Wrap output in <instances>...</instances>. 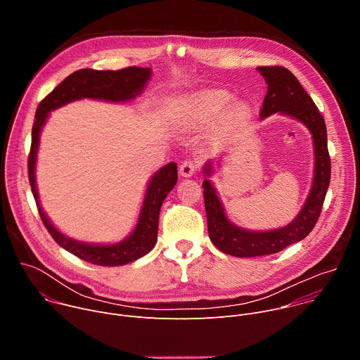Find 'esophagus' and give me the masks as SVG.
I'll use <instances>...</instances> for the list:
<instances>
[{"mask_svg": "<svg viewBox=\"0 0 360 360\" xmlns=\"http://www.w3.org/2000/svg\"><path fill=\"white\" fill-rule=\"evenodd\" d=\"M198 169V164L195 161H184L179 167V174L184 176V178H189L193 175V172Z\"/></svg>", "mask_w": 360, "mask_h": 360, "instance_id": "34e87169", "label": "esophagus"}]
</instances>
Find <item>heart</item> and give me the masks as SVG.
Wrapping results in <instances>:
<instances>
[{
  "instance_id": "b5f03b06",
  "label": "heart",
  "mask_w": 360,
  "mask_h": 360,
  "mask_svg": "<svg viewBox=\"0 0 360 360\" xmlns=\"http://www.w3.org/2000/svg\"><path fill=\"white\" fill-rule=\"evenodd\" d=\"M232 95L225 89H202L192 92L178 102V111L186 121L202 125L212 121L229 104ZM249 117V107L245 102H236L224 115L222 125L226 129L242 125Z\"/></svg>"
}]
</instances>
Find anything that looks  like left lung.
I'll use <instances>...</instances> for the list:
<instances>
[{
  "label": "left lung",
  "mask_w": 360,
  "mask_h": 360,
  "mask_svg": "<svg viewBox=\"0 0 360 360\" xmlns=\"http://www.w3.org/2000/svg\"><path fill=\"white\" fill-rule=\"evenodd\" d=\"M258 71L268 84L261 118L281 112L307 127L312 134L315 146V176L311 193L299 215L289 225L266 232L246 231L229 222L214 185L210 179L203 181L202 186L210 238L221 252L238 256V258L276 253L309 235L321 217L322 205L330 182V157L328 150L326 125L315 102L289 70L272 65L258 67ZM203 174L211 176V162L205 165Z\"/></svg>",
  "instance_id": "8db88e82"
}]
</instances>
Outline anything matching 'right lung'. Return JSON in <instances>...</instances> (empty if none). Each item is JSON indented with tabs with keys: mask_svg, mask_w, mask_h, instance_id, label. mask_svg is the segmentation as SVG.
<instances>
[{
	"mask_svg": "<svg viewBox=\"0 0 360 360\" xmlns=\"http://www.w3.org/2000/svg\"><path fill=\"white\" fill-rule=\"evenodd\" d=\"M150 78L149 68L128 67L118 71H95L79 70L68 75L57 88L51 91L41 102L35 112V121L32 125V139L28 155V178L34 199L37 202L38 214L49 235L54 240L79 259L101 266H121L132 261L139 259L146 255L157 243L158 221L162 202L167 195L174 189L178 181L176 164L171 162L161 168L153 175L148 184L145 199L141 208V214L134 232L115 245H92L74 240L49 222L48 217L42 211L38 200V189L35 185V162L39 143V134L42 125L48 118V112L60 108L71 101L81 98L105 99L111 102L129 101L139 95Z\"/></svg>",
	"mask_w": 360,
	"mask_h": 360,
	"instance_id": "obj_1",
	"label": "right lung"
}]
</instances>
